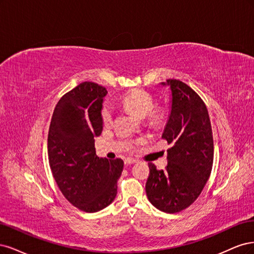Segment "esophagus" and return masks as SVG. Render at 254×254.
Returning a JSON list of instances; mask_svg holds the SVG:
<instances>
[{"label":"esophagus","instance_id":"obj_1","mask_svg":"<svg viewBox=\"0 0 254 254\" xmlns=\"http://www.w3.org/2000/svg\"><path fill=\"white\" fill-rule=\"evenodd\" d=\"M137 160L136 159H134V158H127L126 160H125V162L127 163V165H132V163H135Z\"/></svg>","mask_w":254,"mask_h":254}]
</instances>
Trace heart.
<instances>
[{
  "label": "heart",
  "instance_id": "obj_1",
  "mask_svg": "<svg viewBox=\"0 0 254 254\" xmlns=\"http://www.w3.org/2000/svg\"><path fill=\"white\" fill-rule=\"evenodd\" d=\"M121 105L125 110L133 113L139 118L146 117L149 124L157 126L163 120L165 113L159 108H153L154 101L150 94L144 91H133L122 97ZM102 121L105 126H109L113 121V109L108 103L102 106Z\"/></svg>",
  "mask_w": 254,
  "mask_h": 254
}]
</instances>
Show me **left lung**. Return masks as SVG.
I'll return each instance as SVG.
<instances>
[{
    "label": "left lung",
    "instance_id": "1",
    "mask_svg": "<svg viewBox=\"0 0 254 254\" xmlns=\"http://www.w3.org/2000/svg\"><path fill=\"white\" fill-rule=\"evenodd\" d=\"M161 84L170 86L172 93L161 136L171 148L165 170L149 163L145 192L155 208L177 213L191 206L207 184L213 165V136L207 106L189 85L176 79Z\"/></svg>",
    "mask_w": 254,
    "mask_h": 254
}]
</instances>
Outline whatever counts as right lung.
<instances>
[{"label": "right lung", "instance_id": "right-lung-1", "mask_svg": "<svg viewBox=\"0 0 254 254\" xmlns=\"http://www.w3.org/2000/svg\"><path fill=\"white\" fill-rule=\"evenodd\" d=\"M106 94L97 83H80L57 103L48 130V161L55 181L72 206L88 213L115 199L124 170L122 159L96 155L95 137L102 132Z\"/></svg>", "mask_w": 254, "mask_h": 254}]
</instances>
